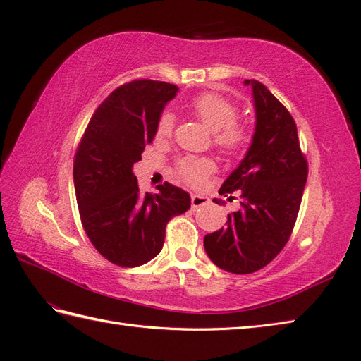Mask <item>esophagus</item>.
I'll use <instances>...</instances> for the list:
<instances>
[{
    "instance_id": "esophagus-1",
    "label": "esophagus",
    "mask_w": 361,
    "mask_h": 361,
    "mask_svg": "<svg viewBox=\"0 0 361 361\" xmlns=\"http://www.w3.org/2000/svg\"><path fill=\"white\" fill-rule=\"evenodd\" d=\"M208 202H210V200L204 195H192V208H200Z\"/></svg>"
}]
</instances>
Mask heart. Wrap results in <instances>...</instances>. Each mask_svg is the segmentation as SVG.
<instances>
[{"label":"heart","mask_w":361,"mask_h":361,"mask_svg":"<svg viewBox=\"0 0 361 361\" xmlns=\"http://www.w3.org/2000/svg\"><path fill=\"white\" fill-rule=\"evenodd\" d=\"M192 108L201 121L213 130L214 145L226 154H237L250 142V130L237 121L238 111L231 100L216 92H204L196 97ZM173 115L165 112L160 115L156 127V137L159 141L168 139L172 133ZM180 177L190 185H201L204 180L214 171V164L210 159L185 157L178 161Z\"/></svg>","instance_id":"b5f03b06"}]
</instances>
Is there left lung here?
Wrapping results in <instances>:
<instances>
[{"instance_id":"left-lung-1","label":"left lung","mask_w":361,"mask_h":361,"mask_svg":"<svg viewBox=\"0 0 361 361\" xmlns=\"http://www.w3.org/2000/svg\"><path fill=\"white\" fill-rule=\"evenodd\" d=\"M244 85L253 91L257 126L246 156L219 190L225 196L240 190V210L228 214L226 228L204 238L208 258L234 274L264 269L285 247L309 171L293 115L258 80L246 79Z\"/></svg>"}]
</instances>
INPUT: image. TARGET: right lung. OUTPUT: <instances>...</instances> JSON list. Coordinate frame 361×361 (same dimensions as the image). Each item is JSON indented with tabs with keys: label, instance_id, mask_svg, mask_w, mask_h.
<instances>
[{
	"label": "right lung",
	"instance_id": "add662e5",
	"mask_svg": "<svg viewBox=\"0 0 361 361\" xmlns=\"http://www.w3.org/2000/svg\"><path fill=\"white\" fill-rule=\"evenodd\" d=\"M177 91L151 79L118 87L92 114L78 145L73 181L80 222L92 246L115 265L132 269L157 257L169 220L190 208L189 193L169 183L160 184L159 193H141L132 171Z\"/></svg>",
	"mask_w": 361,
	"mask_h": 361
}]
</instances>
